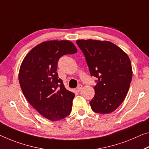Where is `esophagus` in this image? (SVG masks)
<instances>
[{
	"label": "esophagus",
	"mask_w": 149,
	"mask_h": 149,
	"mask_svg": "<svg viewBox=\"0 0 149 149\" xmlns=\"http://www.w3.org/2000/svg\"><path fill=\"white\" fill-rule=\"evenodd\" d=\"M82 84H79V85H78V86L77 87V91H78V92H79V91L82 89Z\"/></svg>",
	"instance_id": "34e87169"
}]
</instances>
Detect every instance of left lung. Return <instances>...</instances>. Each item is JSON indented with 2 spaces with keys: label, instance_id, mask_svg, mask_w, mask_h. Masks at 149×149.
<instances>
[{
  "label": "left lung",
  "instance_id": "8db88e82",
  "mask_svg": "<svg viewBox=\"0 0 149 149\" xmlns=\"http://www.w3.org/2000/svg\"><path fill=\"white\" fill-rule=\"evenodd\" d=\"M83 52L91 76L97 78L94 86L95 97L90 101L93 111L108 114L118 108L125 100L132 80L129 57L109 41L77 40Z\"/></svg>",
  "mask_w": 149,
  "mask_h": 149
}]
</instances>
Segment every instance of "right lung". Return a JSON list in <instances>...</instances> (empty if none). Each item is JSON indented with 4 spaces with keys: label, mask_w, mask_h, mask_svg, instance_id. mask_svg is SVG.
Masks as SVG:
<instances>
[{
    "label": "right lung",
    "mask_w": 149,
    "mask_h": 149,
    "mask_svg": "<svg viewBox=\"0 0 149 149\" xmlns=\"http://www.w3.org/2000/svg\"><path fill=\"white\" fill-rule=\"evenodd\" d=\"M69 40H50L36 46L24 57L19 80L23 95L41 115L56 121L70 113L74 94L67 90L56 72L59 58L74 54Z\"/></svg>",
    "instance_id": "add662e5"
}]
</instances>
